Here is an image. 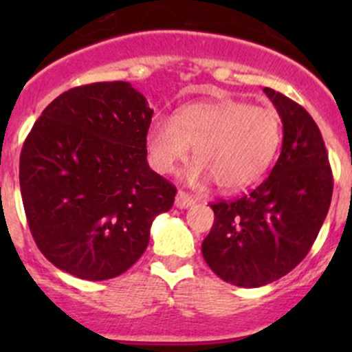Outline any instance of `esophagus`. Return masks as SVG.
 <instances>
[{
	"instance_id": "1",
	"label": "esophagus",
	"mask_w": 352,
	"mask_h": 352,
	"mask_svg": "<svg viewBox=\"0 0 352 352\" xmlns=\"http://www.w3.org/2000/svg\"><path fill=\"white\" fill-rule=\"evenodd\" d=\"M196 204V199H194L192 196H189L187 192H184V190H179L177 192V197H175V206L179 209H187L190 208V206Z\"/></svg>"
}]
</instances>
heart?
Returning <instances> with one entry per match:
<instances>
[{
  "label": "heart",
  "instance_id": "b5f03b06",
  "mask_svg": "<svg viewBox=\"0 0 352 352\" xmlns=\"http://www.w3.org/2000/svg\"><path fill=\"white\" fill-rule=\"evenodd\" d=\"M281 141V122L272 109L242 100L197 102L184 105L175 119L156 116L146 134L150 160L170 173L194 148L196 165L186 173L194 186L214 180L223 190H239L264 175Z\"/></svg>",
  "mask_w": 352,
  "mask_h": 352
}]
</instances>
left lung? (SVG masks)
<instances>
[{"label":"left lung","mask_w":352,"mask_h":352,"mask_svg":"<svg viewBox=\"0 0 352 352\" xmlns=\"http://www.w3.org/2000/svg\"><path fill=\"white\" fill-rule=\"evenodd\" d=\"M264 94L281 117V155L257 189L211 204L214 223L202 242L211 271L240 287L265 286L293 271L317 239L332 199L329 156L315 120L279 91Z\"/></svg>","instance_id":"8db88e82"}]
</instances>
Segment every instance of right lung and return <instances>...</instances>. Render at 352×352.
Here are the masks:
<instances>
[{"label":"right lung","mask_w":352,"mask_h":352,"mask_svg":"<svg viewBox=\"0 0 352 352\" xmlns=\"http://www.w3.org/2000/svg\"><path fill=\"white\" fill-rule=\"evenodd\" d=\"M153 110L127 81L71 88L44 109L20 155V190L38 250L74 278L126 272L177 189L146 160Z\"/></svg>","instance_id":"right-lung-1"}]
</instances>
